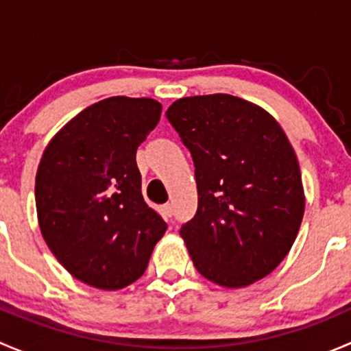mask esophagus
Returning <instances> with one entry per match:
<instances>
[{
  "label": "esophagus",
  "mask_w": 351,
  "mask_h": 351,
  "mask_svg": "<svg viewBox=\"0 0 351 351\" xmlns=\"http://www.w3.org/2000/svg\"><path fill=\"white\" fill-rule=\"evenodd\" d=\"M161 210H162V214H165V217H173V207L169 204H165L161 207Z\"/></svg>",
  "instance_id": "34e87169"
}]
</instances>
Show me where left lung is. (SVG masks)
<instances>
[{"instance_id": "left-lung-1", "label": "left lung", "mask_w": 351, "mask_h": 351, "mask_svg": "<svg viewBox=\"0 0 351 351\" xmlns=\"http://www.w3.org/2000/svg\"><path fill=\"white\" fill-rule=\"evenodd\" d=\"M166 119L195 166L197 212L180 234L198 274L231 289L267 277L304 215L299 162L284 130L263 108L226 93L176 100Z\"/></svg>"}]
</instances>
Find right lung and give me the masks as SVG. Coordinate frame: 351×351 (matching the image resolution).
<instances>
[{
	"mask_svg": "<svg viewBox=\"0 0 351 351\" xmlns=\"http://www.w3.org/2000/svg\"><path fill=\"white\" fill-rule=\"evenodd\" d=\"M159 117L151 98L112 97L77 113L45 147L35 178L38 224L59 263L84 284L136 282L168 228L144 200L136 162Z\"/></svg>",
	"mask_w": 351,
	"mask_h": 351,
	"instance_id": "obj_1",
	"label": "right lung"
}]
</instances>
